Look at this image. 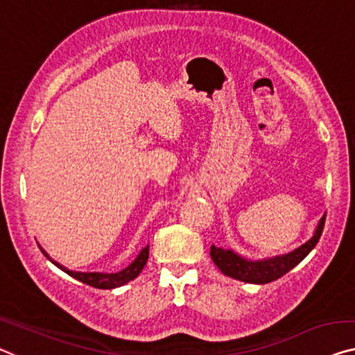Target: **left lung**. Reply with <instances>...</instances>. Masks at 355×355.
<instances>
[{"mask_svg": "<svg viewBox=\"0 0 355 355\" xmlns=\"http://www.w3.org/2000/svg\"><path fill=\"white\" fill-rule=\"evenodd\" d=\"M324 225L325 215L322 216L319 225H317L314 236L306 244L282 257H274L261 261H248L245 258L236 255L232 250H223V248L215 245L210 247V257L220 271L226 274V276L248 284H268L287 274L290 269H293L296 264L313 250L320 239Z\"/></svg>", "mask_w": 355, "mask_h": 355, "instance_id": "1", "label": "left lung"}]
</instances>
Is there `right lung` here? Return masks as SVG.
Listing matches in <instances>:
<instances>
[{
  "mask_svg": "<svg viewBox=\"0 0 355 355\" xmlns=\"http://www.w3.org/2000/svg\"><path fill=\"white\" fill-rule=\"evenodd\" d=\"M41 252L44 253V255L49 258V255L42 250ZM148 255H150V247H145L144 250L139 253V257L135 258L134 261H132L129 266L123 271L119 272H114V274H105V272H73V271H68L67 268H63L62 264H59L54 260H49L55 264L57 268H60L62 271H65L67 274H70L71 277L78 279L79 282L86 284V285H91L94 288H103V290H110V288H116V287H121V285H124L127 282H130V280H134L139 274L141 272V269L145 268V264L148 261Z\"/></svg>",
  "mask_w": 355,
  "mask_h": 355,
  "instance_id": "obj_1",
  "label": "right lung"
}]
</instances>
